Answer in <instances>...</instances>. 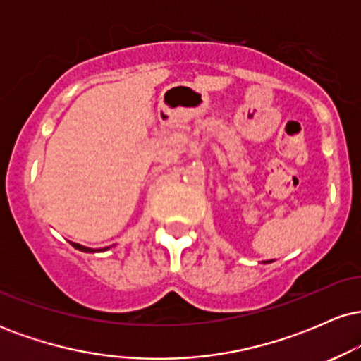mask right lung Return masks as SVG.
I'll use <instances>...</instances> for the list:
<instances>
[{
    "mask_svg": "<svg viewBox=\"0 0 361 361\" xmlns=\"http://www.w3.org/2000/svg\"><path fill=\"white\" fill-rule=\"evenodd\" d=\"M71 244H73V247H76V250H80V251H82V252H98V251H106V250H110V247H102V250H93V247L81 246V244H78V243H71Z\"/></svg>",
    "mask_w": 361,
    "mask_h": 361,
    "instance_id": "1",
    "label": "right lung"
}]
</instances>
